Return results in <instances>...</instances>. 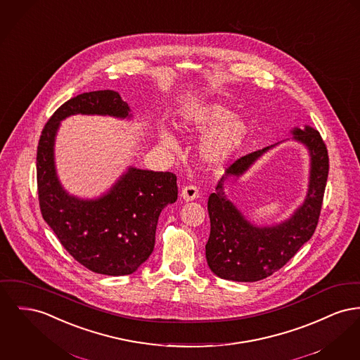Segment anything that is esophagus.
<instances>
[{
    "instance_id": "esophagus-1",
    "label": "esophagus",
    "mask_w": 360,
    "mask_h": 360,
    "mask_svg": "<svg viewBox=\"0 0 360 360\" xmlns=\"http://www.w3.org/2000/svg\"><path fill=\"white\" fill-rule=\"evenodd\" d=\"M181 197L188 202V201H193V200H195L197 197H198V189L195 188V186H193V185H188V186H185L182 191H181Z\"/></svg>"
}]
</instances>
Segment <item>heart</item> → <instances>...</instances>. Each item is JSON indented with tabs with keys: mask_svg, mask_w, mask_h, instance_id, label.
Masks as SVG:
<instances>
[{
	"mask_svg": "<svg viewBox=\"0 0 360 360\" xmlns=\"http://www.w3.org/2000/svg\"><path fill=\"white\" fill-rule=\"evenodd\" d=\"M179 127L186 131L205 133L198 143V158L211 169L226 166L245 146L250 130L242 115L233 114L229 107L214 101H202L186 108ZM158 140L171 152L178 150V141L167 127L158 129Z\"/></svg>",
	"mask_w": 360,
	"mask_h": 360,
	"instance_id": "heart-1",
	"label": "heart"
}]
</instances>
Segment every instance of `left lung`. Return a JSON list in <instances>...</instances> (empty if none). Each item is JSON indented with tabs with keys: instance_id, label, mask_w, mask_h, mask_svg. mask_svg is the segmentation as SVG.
<instances>
[{
	"instance_id": "left-lung-1",
	"label": "left lung",
	"mask_w": 360,
	"mask_h": 360,
	"mask_svg": "<svg viewBox=\"0 0 360 360\" xmlns=\"http://www.w3.org/2000/svg\"><path fill=\"white\" fill-rule=\"evenodd\" d=\"M291 140L304 146L309 153V185L303 202L294 213L275 224L258 226L250 221L227 197L224 186L240 178L255 162L280 143L238 159L219 181L208 200L211 233L205 257L212 272L233 281H258L283 268L313 236L326 186L328 150L314 127H294Z\"/></svg>"
}]
</instances>
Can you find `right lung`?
Wrapping results in <instances>:
<instances>
[{"instance_id": "right-lung-1", "label": "right lung", "mask_w": 360, "mask_h": 360, "mask_svg": "<svg viewBox=\"0 0 360 360\" xmlns=\"http://www.w3.org/2000/svg\"><path fill=\"white\" fill-rule=\"evenodd\" d=\"M103 115L131 120L120 92L92 91L65 102L43 129L37 153L39 205L44 221L76 261L92 272L125 276L136 272L155 248L156 226L178 198L172 172L129 166L115 184L95 198L66 191L56 167V137L72 115Z\"/></svg>"}]
</instances>
